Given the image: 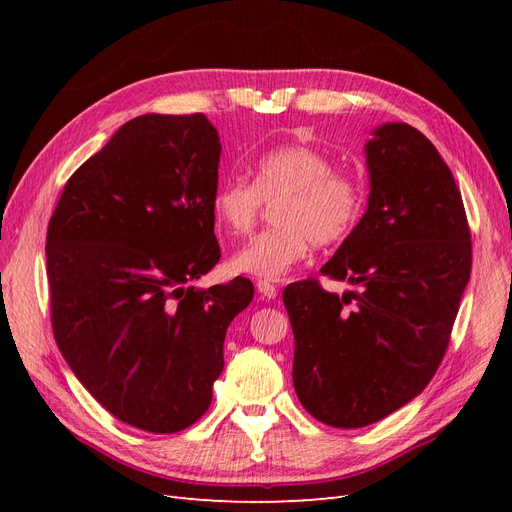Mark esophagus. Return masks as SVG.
I'll return each instance as SVG.
<instances>
[{"label":"esophagus","instance_id":"34e87169","mask_svg":"<svg viewBox=\"0 0 512 512\" xmlns=\"http://www.w3.org/2000/svg\"><path fill=\"white\" fill-rule=\"evenodd\" d=\"M256 288H258V292L262 294V297L265 299H275L277 297V288L271 284V282H265V280H258V284H256Z\"/></svg>","mask_w":512,"mask_h":512}]
</instances>
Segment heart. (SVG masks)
Returning <instances> with one entry per match:
<instances>
[{
  "label": "heart",
  "mask_w": 512,
  "mask_h": 512,
  "mask_svg": "<svg viewBox=\"0 0 512 512\" xmlns=\"http://www.w3.org/2000/svg\"><path fill=\"white\" fill-rule=\"evenodd\" d=\"M254 181L224 179L211 196V211L228 235H250L265 203H276L277 228L260 232L230 260L232 271L282 280L309 254L312 243L335 245L359 226L367 192L363 181L337 170L335 160L309 145H284L262 153L252 166Z\"/></svg>",
  "instance_id": "b5f03b06"
}]
</instances>
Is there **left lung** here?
<instances>
[{
    "label": "left lung",
    "mask_w": 512,
    "mask_h": 512,
    "mask_svg": "<svg viewBox=\"0 0 512 512\" xmlns=\"http://www.w3.org/2000/svg\"><path fill=\"white\" fill-rule=\"evenodd\" d=\"M365 153L367 211L320 269L359 288L339 297L309 277L284 290L294 391L309 414L339 429L378 423L425 389L472 269L461 192L429 138L384 123Z\"/></svg>",
    "instance_id": "left-lung-1"
}]
</instances>
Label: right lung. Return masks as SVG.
Listing matches in <instances>:
<instances>
[{
  "instance_id": "add662e5",
  "label": "right lung",
  "mask_w": 512,
  "mask_h": 512,
  "mask_svg": "<svg viewBox=\"0 0 512 512\" xmlns=\"http://www.w3.org/2000/svg\"><path fill=\"white\" fill-rule=\"evenodd\" d=\"M220 136L203 113L141 115L74 170L46 230L55 342L121 423L188 429L224 369L245 277L190 286L220 260L211 196Z\"/></svg>"
}]
</instances>
